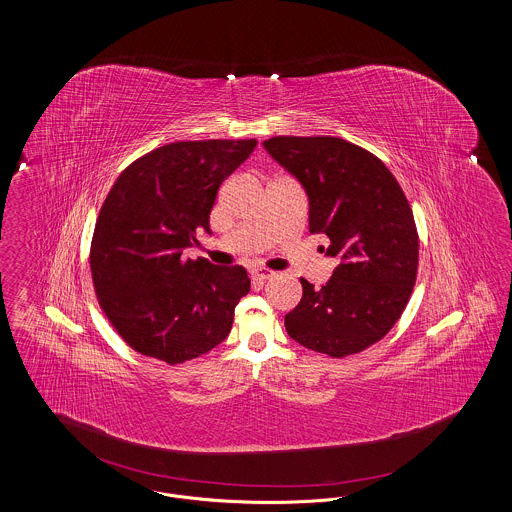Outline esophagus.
I'll return each mask as SVG.
<instances>
[{
    "instance_id": "obj_1",
    "label": "esophagus",
    "mask_w": 512,
    "mask_h": 512,
    "mask_svg": "<svg viewBox=\"0 0 512 512\" xmlns=\"http://www.w3.org/2000/svg\"><path fill=\"white\" fill-rule=\"evenodd\" d=\"M251 274H253V278H257V280H270V278L276 276V272L270 270V268H255V270H251Z\"/></svg>"
}]
</instances>
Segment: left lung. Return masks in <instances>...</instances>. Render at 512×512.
<instances>
[{"label":"left lung","mask_w":512,"mask_h":512,"mask_svg":"<svg viewBox=\"0 0 512 512\" xmlns=\"http://www.w3.org/2000/svg\"><path fill=\"white\" fill-rule=\"evenodd\" d=\"M263 146L309 197V230L338 257L332 278L284 318L299 345L341 359L382 340L405 311L418 268L413 211L390 169L334 136H274Z\"/></svg>","instance_id":"8db88e82"}]
</instances>
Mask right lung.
<instances>
[{"instance_id": "1", "label": "right lung", "mask_w": 512, "mask_h": 512, "mask_svg": "<svg viewBox=\"0 0 512 512\" xmlns=\"http://www.w3.org/2000/svg\"><path fill=\"white\" fill-rule=\"evenodd\" d=\"M257 140L174 142L128 165L105 197L90 247L99 305L134 351L180 365L211 351L249 292L244 267L184 259L211 234L220 184Z\"/></svg>"}]
</instances>
